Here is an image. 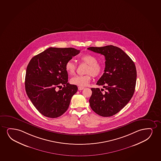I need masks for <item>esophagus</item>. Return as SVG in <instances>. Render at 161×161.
<instances>
[{
	"label": "esophagus",
	"instance_id": "34e87169",
	"mask_svg": "<svg viewBox=\"0 0 161 161\" xmlns=\"http://www.w3.org/2000/svg\"><path fill=\"white\" fill-rule=\"evenodd\" d=\"M84 88H85V87H80V86L78 87V90H80V91L84 90Z\"/></svg>",
	"mask_w": 161,
	"mask_h": 161
}]
</instances>
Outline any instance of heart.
<instances>
[{
  "instance_id": "1",
  "label": "heart",
  "mask_w": 161,
  "mask_h": 161,
  "mask_svg": "<svg viewBox=\"0 0 161 161\" xmlns=\"http://www.w3.org/2000/svg\"><path fill=\"white\" fill-rule=\"evenodd\" d=\"M80 59L84 63L88 64L85 75H76L70 79V82L76 86H85L88 85L91 79V76H97L102 73L103 67L102 64L97 62L96 57L91 54H85L80 57ZM65 69L69 75L74 74L76 70V64L72 60L67 61L65 65Z\"/></svg>"
}]
</instances>
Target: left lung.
I'll return each instance as SVG.
<instances>
[{
    "label": "left lung",
    "mask_w": 161,
    "mask_h": 161,
    "mask_svg": "<svg viewBox=\"0 0 161 161\" xmlns=\"http://www.w3.org/2000/svg\"><path fill=\"white\" fill-rule=\"evenodd\" d=\"M88 50L104 55V73L97 82L106 91L92 88L89 102L91 109L103 117H110L119 113L133 96L136 70L132 59L122 49L113 45L90 47Z\"/></svg>",
    "instance_id": "left-lung-1"
}]
</instances>
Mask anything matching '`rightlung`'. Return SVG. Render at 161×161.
<instances>
[{"label":"right lung","instance_id":"1","mask_svg":"<svg viewBox=\"0 0 161 161\" xmlns=\"http://www.w3.org/2000/svg\"><path fill=\"white\" fill-rule=\"evenodd\" d=\"M79 53L80 50L72 47H50L29 62L25 74V91L42 115L56 118L68 109L77 87L68 82L65 65ZM62 85L64 87L57 90Z\"/></svg>","mask_w":161,"mask_h":161}]
</instances>
